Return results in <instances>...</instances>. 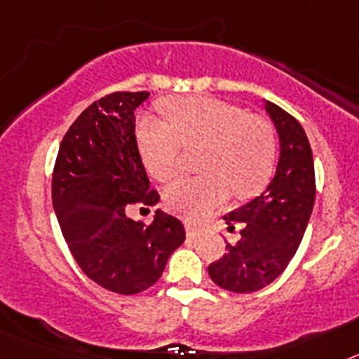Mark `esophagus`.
<instances>
[{
  "mask_svg": "<svg viewBox=\"0 0 359 359\" xmlns=\"http://www.w3.org/2000/svg\"><path fill=\"white\" fill-rule=\"evenodd\" d=\"M185 230H187V236L196 237V236H199L201 226H199V224H196L194 221H185Z\"/></svg>",
  "mask_w": 359,
  "mask_h": 359,
  "instance_id": "obj_1",
  "label": "esophagus"
}]
</instances>
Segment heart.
<instances>
[{"label": "heart", "instance_id": "heart-1", "mask_svg": "<svg viewBox=\"0 0 359 359\" xmlns=\"http://www.w3.org/2000/svg\"><path fill=\"white\" fill-rule=\"evenodd\" d=\"M169 126L144 118L138 144L145 167L160 182L180 170L183 147L205 145L199 160L203 176L183 177L165 190V203L185 217H203L230 198L259 194L273 176L277 135L266 118L212 97L169 98L161 104Z\"/></svg>", "mask_w": 359, "mask_h": 359}]
</instances>
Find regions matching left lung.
Instances as JSON below:
<instances>
[{"label":"left lung","instance_id":"obj_1","mask_svg":"<svg viewBox=\"0 0 359 359\" xmlns=\"http://www.w3.org/2000/svg\"><path fill=\"white\" fill-rule=\"evenodd\" d=\"M280 142L273 180L250 203L224 215L241 223V241L226 244L228 253L208 266L219 287L253 293L275 280L297 253L315 205V163L306 131L297 118L266 100ZM233 228V226H231Z\"/></svg>","mask_w":359,"mask_h":359}]
</instances>
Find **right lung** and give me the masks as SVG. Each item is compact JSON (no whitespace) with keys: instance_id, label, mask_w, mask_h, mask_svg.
<instances>
[{"instance_id":"1","label":"right lung","mask_w":359,"mask_h":359,"mask_svg":"<svg viewBox=\"0 0 359 359\" xmlns=\"http://www.w3.org/2000/svg\"><path fill=\"white\" fill-rule=\"evenodd\" d=\"M147 91H116L82 111L65 135L52 176V203L73 259L113 293L145 291L185 241L174 215L145 224L126 205H156L135 135V109Z\"/></svg>"}]
</instances>
